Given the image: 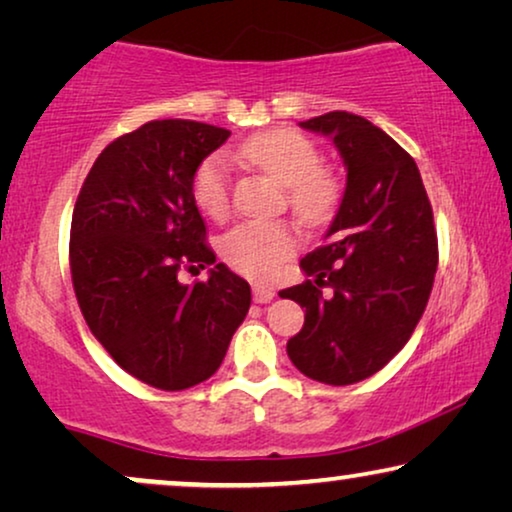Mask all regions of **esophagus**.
I'll return each mask as SVG.
<instances>
[{"label": "esophagus", "instance_id": "34e87169", "mask_svg": "<svg viewBox=\"0 0 512 512\" xmlns=\"http://www.w3.org/2000/svg\"><path fill=\"white\" fill-rule=\"evenodd\" d=\"M275 296H277V293L272 291V289H268V286H254V300H256V303H261V305L272 303V300H275Z\"/></svg>", "mask_w": 512, "mask_h": 512}]
</instances>
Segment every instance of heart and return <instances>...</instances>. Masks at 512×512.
I'll return each instance as SVG.
<instances>
[{"label": "heart", "mask_w": 512, "mask_h": 512, "mask_svg": "<svg viewBox=\"0 0 512 512\" xmlns=\"http://www.w3.org/2000/svg\"><path fill=\"white\" fill-rule=\"evenodd\" d=\"M237 156L261 167L286 186L293 214L305 223H317L331 212L338 198L333 177L321 170V153L310 139L293 130H270L237 149ZM228 160L209 156L193 179V198L200 212L223 219L230 212ZM221 256L230 268L251 279H272L296 249V235L282 221H244L221 237Z\"/></svg>", "instance_id": "1"}]
</instances>
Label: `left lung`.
<instances>
[{"label":"left lung","instance_id":"left-lung-1","mask_svg":"<svg viewBox=\"0 0 512 512\" xmlns=\"http://www.w3.org/2000/svg\"><path fill=\"white\" fill-rule=\"evenodd\" d=\"M300 128L333 139L347 186L324 244L300 261L312 279L279 291L305 307L286 354L303 375L345 387L375 375L410 340L431 296L438 237L417 163L387 132L349 111Z\"/></svg>","mask_w":512,"mask_h":512}]
</instances>
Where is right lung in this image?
I'll use <instances>...</instances> for the list:
<instances>
[{
	"instance_id": "right-lung-1",
	"label": "right lung",
	"mask_w": 512,
	"mask_h": 512,
	"mask_svg": "<svg viewBox=\"0 0 512 512\" xmlns=\"http://www.w3.org/2000/svg\"><path fill=\"white\" fill-rule=\"evenodd\" d=\"M226 128L167 118L111 142L83 181L69 265L83 319L111 359L156 389L181 391L219 370L251 289L216 263L193 198L202 160ZM214 264L207 283L181 285Z\"/></svg>"
}]
</instances>
